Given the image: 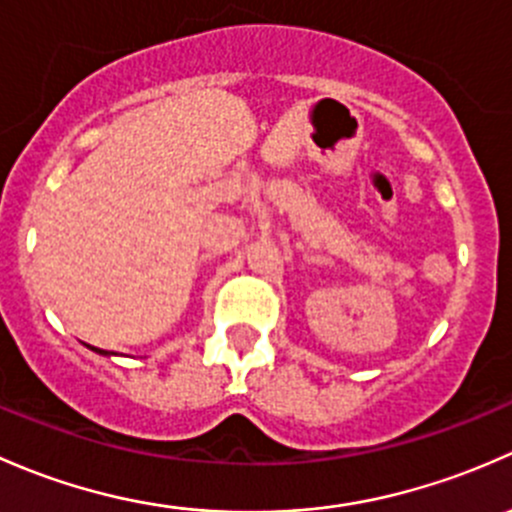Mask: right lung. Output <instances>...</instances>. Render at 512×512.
<instances>
[{
	"label": "right lung",
	"instance_id": "obj_1",
	"mask_svg": "<svg viewBox=\"0 0 512 512\" xmlns=\"http://www.w3.org/2000/svg\"><path fill=\"white\" fill-rule=\"evenodd\" d=\"M88 347H91V345H88ZM91 350H93V352H98V355H105V357L113 355V352H108V350H98V347H91Z\"/></svg>",
	"mask_w": 512,
	"mask_h": 512
}]
</instances>
